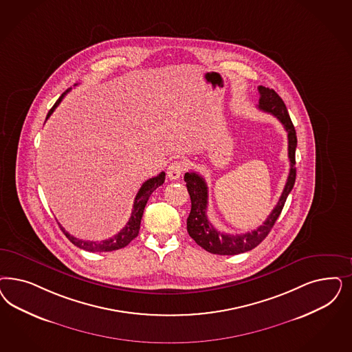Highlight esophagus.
<instances>
[{
    "label": "esophagus",
    "instance_id": "1",
    "mask_svg": "<svg viewBox=\"0 0 352 352\" xmlns=\"http://www.w3.org/2000/svg\"><path fill=\"white\" fill-rule=\"evenodd\" d=\"M185 170V164L182 160H175L172 162L168 168H167V175L170 180H177L182 175V172Z\"/></svg>",
    "mask_w": 352,
    "mask_h": 352
}]
</instances>
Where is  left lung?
Instances as JSON below:
<instances>
[{"instance_id":"8db88e82","label":"left lung","mask_w":352,"mask_h":352,"mask_svg":"<svg viewBox=\"0 0 352 352\" xmlns=\"http://www.w3.org/2000/svg\"><path fill=\"white\" fill-rule=\"evenodd\" d=\"M261 93L258 109L274 115L281 124L284 125L285 131L287 132L289 141V159H290V172L285 185L284 192L281 194L276 207L268 215L267 220L261 227L241 234H229L217 230L207 217V184L204 177L195 172H186L184 180L186 182V188L192 201V210L186 220V229L192 239L199 245L202 249L217 255H237L241 252H246L256 248L263 239L268 236L276 220L284 208L285 202L289 193L294 186L295 176V148H296V133L294 125L289 116L287 109L285 106L281 97L270 88L258 87Z\"/></svg>"}]
</instances>
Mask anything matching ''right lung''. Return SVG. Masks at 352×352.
Masks as SVG:
<instances>
[{"label": "right lung", "mask_w": 352, "mask_h": 352, "mask_svg": "<svg viewBox=\"0 0 352 352\" xmlns=\"http://www.w3.org/2000/svg\"><path fill=\"white\" fill-rule=\"evenodd\" d=\"M67 91H65L59 98L57 102L54 103V106L49 110V113L46 115V119H49V116L54 113V110L57 109L58 104L63 100V97L67 94ZM166 179V173L160 172L158 176L148 179V182H144L142 186L140 188L138 193H137L135 202H133V210L131 217L128 220V223L125 224V227L118 233L113 236L111 239H103V241H84V239H76L74 236H71L68 232H66L63 228L60 229L63 230V233L75 246H78L80 249L85 250V251H91V252H103V251H113V250L123 249L125 248L132 239H136L138 236V230H140V224H141V219H142V214L145 210V206L148 204V197L151 193L159 188Z\"/></svg>", "instance_id": "1"}]
</instances>
